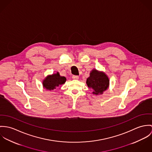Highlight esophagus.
<instances>
[{"mask_svg": "<svg viewBox=\"0 0 152 152\" xmlns=\"http://www.w3.org/2000/svg\"><path fill=\"white\" fill-rule=\"evenodd\" d=\"M72 78H73V79L77 80V79H79V76H76V75H73V76H72Z\"/></svg>", "mask_w": 152, "mask_h": 152, "instance_id": "1", "label": "esophagus"}]
</instances>
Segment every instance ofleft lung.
<instances>
[{"instance_id":"left-lung-1","label":"left lung","mask_w":152,"mask_h":152,"mask_svg":"<svg viewBox=\"0 0 152 152\" xmlns=\"http://www.w3.org/2000/svg\"><path fill=\"white\" fill-rule=\"evenodd\" d=\"M86 84L89 88L93 90V94L99 95L102 94L108 89L110 80L105 73L94 69L90 72V76L87 79Z\"/></svg>"}]
</instances>
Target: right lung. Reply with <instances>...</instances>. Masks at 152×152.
<instances>
[{
  "label": "right lung",
  "mask_w": 152,
  "mask_h": 152,
  "mask_svg": "<svg viewBox=\"0 0 152 152\" xmlns=\"http://www.w3.org/2000/svg\"><path fill=\"white\" fill-rule=\"evenodd\" d=\"M66 79L64 76H61L59 72L48 75L43 80V87L46 90H53L58 87H60L62 84H64Z\"/></svg>",
  "instance_id": "1"
}]
</instances>
